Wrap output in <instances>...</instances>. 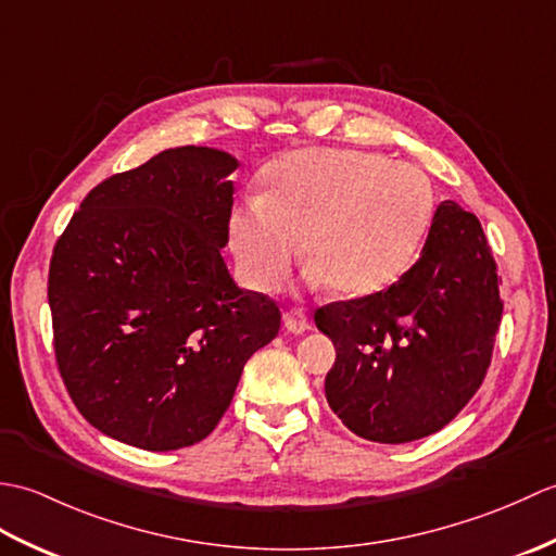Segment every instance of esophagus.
<instances>
[{"label": "esophagus", "mask_w": 556, "mask_h": 556, "mask_svg": "<svg viewBox=\"0 0 556 556\" xmlns=\"http://www.w3.org/2000/svg\"><path fill=\"white\" fill-rule=\"evenodd\" d=\"M285 327L293 334H303L305 329H311V317L305 315L303 308H289L285 313Z\"/></svg>", "instance_id": "obj_1"}]
</instances>
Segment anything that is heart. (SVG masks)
I'll use <instances>...</instances> for the list:
<instances>
[{
    "label": "heart",
    "mask_w": 556,
    "mask_h": 556,
    "mask_svg": "<svg viewBox=\"0 0 556 556\" xmlns=\"http://www.w3.org/2000/svg\"><path fill=\"white\" fill-rule=\"evenodd\" d=\"M432 207L428 176L410 164L361 150H301L275 164L267 195L233 207L229 233L241 275L257 291L287 279L303 239L311 281L361 299L408 269Z\"/></svg>",
    "instance_id": "b5f03b06"
}]
</instances>
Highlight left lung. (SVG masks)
Returning <instances> with one entry per match:
<instances>
[{"mask_svg":"<svg viewBox=\"0 0 556 556\" xmlns=\"http://www.w3.org/2000/svg\"><path fill=\"white\" fill-rule=\"evenodd\" d=\"M500 285L478 217L446 200L420 257L394 285L315 311L317 329L337 346L325 380L329 408L353 434L380 444L442 430L488 375Z\"/></svg>","mask_w":556,"mask_h":556,"instance_id":"1","label":"left lung"}]
</instances>
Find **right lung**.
<instances>
[{"label":"right lung","instance_id":"obj_1","mask_svg":"<svg viewBox=\"0 0 556 556\" xmlns=\"http://www.w3.org/2000/svg\"><path fill=\"white\" fill-rule=\"evenodd\" d=\"M236 167L219 150H164L92 188L54 243L56 368L114 440L148 452L205 440L245 361L279 334V303L236 287L222 257Z\"/></svg>","mask_w":556,"mask_h":556}]
</instances>
